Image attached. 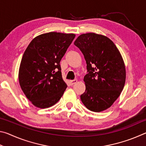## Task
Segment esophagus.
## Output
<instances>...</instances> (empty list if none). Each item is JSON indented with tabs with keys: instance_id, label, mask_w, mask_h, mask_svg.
<instances>
[{
	"instance_id": "obj_1",
	"label": "esophagus",
	"mask_w": 146,
	"mask_h": 146,
	"mask_svg": "<svg viewBox=\"0 0 146 146\" xmlns=\"http://www.w3.org/2000/svg\"><path fill=\"white\" fill-rule=\"evenodd\" d=\"M77 82H78V80H76V79H75V80H70V83H71V85H74L75 84H76Z\"/></svg>"
}]
</instances>
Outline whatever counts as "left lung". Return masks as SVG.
Returning <instances> with one entry per match:
<instances>
[{
	"mask_svg": "<svg viewBox=\"0 0 146 146\" xmlns=\"http://www.w3.org/2000/svg\"><path fill=\"white\" fill-rule=\"evenodd\" d=\"M74 44L84 56L88 73L84 77L86 90L80 99L89 110L101 112L110 108L124 87V62L115 44L102 35H79Z\"/></svg>",
	"mask_w": 146,
	"mask_h": 146,
	"instance_id": "left-lung-1",
	"label": "left lung"
}]
</instances>
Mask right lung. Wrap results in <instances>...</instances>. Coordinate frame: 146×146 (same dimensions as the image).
Instances as JSON below:
<instances>
[{
    "instance_id": "1",
    "label": "right lung",
    "mask_w": 146,
    "mask_h": 146,
    "mask_svg": "<svg viewBox=\"0 0 146 146\" xmlns=\"http://www.w3.org/2000/svg\"><path fill=\"white\" fill-rule=\"evenodd\" d=\"M75 37L73 33L49 32L36 36L23 54L19 71L21 88L35 107H51L68 87L60 62Z\"/></svg>"
}]
</instances>
